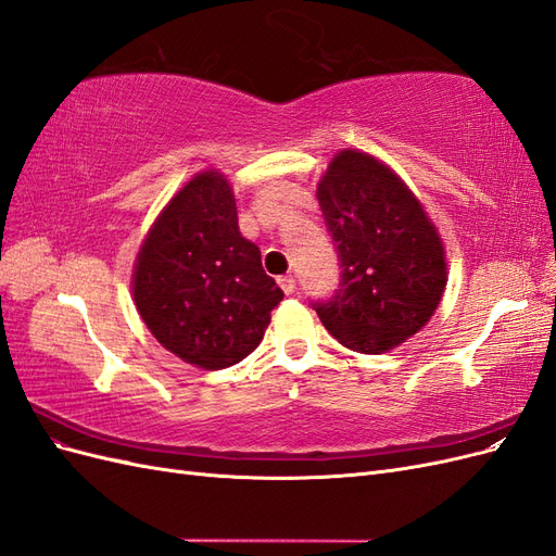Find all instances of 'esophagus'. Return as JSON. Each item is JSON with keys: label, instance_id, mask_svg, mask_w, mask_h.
<instances>
[{"label": "esophagus", "instance_id": "obj_1", "mask_svg": "<svg viewBox=\"0 0 556 556\" xmlns=\"http://www.w3.org/2000/svg\"><path fill=\"white\" fill-rule=\"evenodd\" d=\"M278 285H280L285 294H294V292H296V280H294V276H282V278H278Z\"/></svg>", "mask_w": 556, "mask_h": 556}]
</instances>
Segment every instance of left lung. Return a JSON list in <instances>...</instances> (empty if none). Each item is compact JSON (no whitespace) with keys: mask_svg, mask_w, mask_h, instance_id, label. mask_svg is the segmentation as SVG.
I'll list each match as a JSON object with an SVG mask.
<instances>
[{"mask_svg":"<svg viewBox=\"0 0 556 556\" xmlns=\"http://www.w3.org/2000/svg\"><path fill=\"white\" fill-rule=\"evenodd\" d=\"M341 285L313 308L345 348L380 355L410 339L439 308L445 250L422 204L390 166L341 150L317 185Z\"/></svg>","mask_w":556,"mask_h":556,"instance_id":"left-lung-1","label":"left lung"}]
</instances>
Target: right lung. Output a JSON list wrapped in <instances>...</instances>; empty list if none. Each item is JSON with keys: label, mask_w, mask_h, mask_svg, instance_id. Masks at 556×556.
<instances>
[{"label": "right lung", "mask_w": 556, "mask_h": 556, "mask_svg": "<svg viewBox=\"0 0 556 556\" xmlns=\"http://www.w3.org/2000/svg\"><path fill=\"white\" fill-rule=\"evenodd\" d=\"M134 304L176 357L227 368L262 341L282 290L262 252L241 237L237 199L223 174H197L162 211L134 266Z\"/></svg>", "instance_id": "right-lung-1"}]
</instances>
